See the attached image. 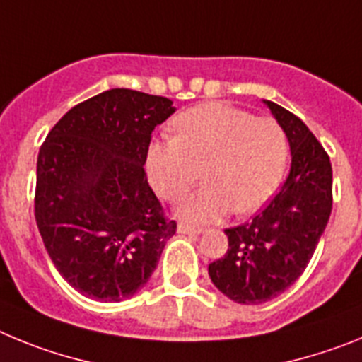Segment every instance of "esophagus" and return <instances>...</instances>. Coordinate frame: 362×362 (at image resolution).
<instances>
[{
  "instance_id": "34e87169",
  "label": "esophagus",
  "mask_w": 362,
  "mask_h": 362,
  "mask_svg": "<svg viewBox=\"0 0 362 362\" xmlns=\"http://www.w3.org/2000/svg\"><path fill=\"white\" fill-rule=\"evenodd\" d=\"M177 232L179 233H188V235H196V233H201L203 232V228H199V226H192L188 225V223H179L177 225Z\"/></svg>"
}]
</instances>
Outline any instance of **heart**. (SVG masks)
I'll return each instance as SVG.
<instances>
[{"instance_id":"b5f03b06","label":"heart","mask_w":362,"mask_h":362,"mask_svg":"<svg viewBox=\"0 0 362 362\" xmlns=\"http://www.w3.org/2000/svg\"><path fill=\"white\" fill-rule=\"evenodd\" d=\"M174 137L150 145L146 168L153 190L177 201L197 183L201 190L179 204V216L192 223L219 219L233 209L252 214L270 201L283 181L288 137L272 117L225 103H206L179 114Z\"/></svg>"}]
</instances>
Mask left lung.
Returning <instances> with one entry per match:
<instances>
[{
  "mask_svg": "<svg viewBox=\"0 0 362 362\" xmlns=\"http://www.w3.org/2000/svg\"><path fill=\"white\" fill-rule=\"evenodd\" d=\"M264 103L288 137L292 168L264 210L225 230L228 250L209 264L212 283L239 305H261L292 286L308 267L332 212L326 150L296 114Z\"/></svg>",
  "mask_w": 362,
  "mask_h": 362,
  "instance_id": "8db88e82",
  "label": "left lung"
}]
</instances>
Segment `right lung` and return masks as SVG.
<instances>
[{
    "label": "right lung",
    "instance_id": "add662e5",
    "mask_svg": "<svg viewBox=\"0 0 362 362\" xmlns=\"http://www.w3.org/2000/svg\"><path fill=\"white\" fill-rule=\"evenodd\" d=\"M174 110L168 98L112 88L70 108L41 145L37 228L54 267L83 296H134L175 233L143 168L152 130Z\"/></svg>",
    "mask_w": 362,
    "mask_h": 362
}]
</instances>
